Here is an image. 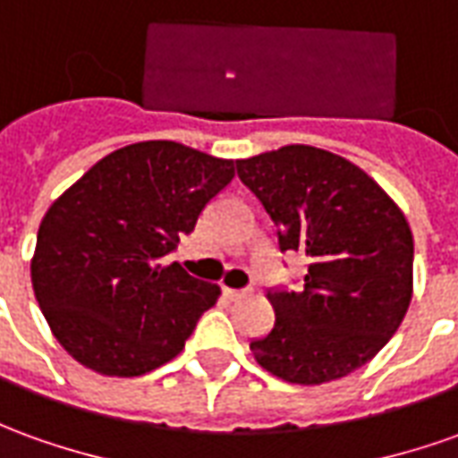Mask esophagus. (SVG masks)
Instances as JSON below:
<instances>
[{
	"label": "esophagus",
	"instance_id": "obj_1",
	"mask_svg": "<svg viewBox=\"0 0 458 458\" xmlns=\"http://www.w3.org/2000/svg\"><path fill=\"white\" fill-rule=\"evenodd\" d=\"M248 295H250V290H230V287H225V297H230V300H240V297Z\"/></svg>",
	"mask_w": 458,
	"mask_h": 458
}]
</instances>
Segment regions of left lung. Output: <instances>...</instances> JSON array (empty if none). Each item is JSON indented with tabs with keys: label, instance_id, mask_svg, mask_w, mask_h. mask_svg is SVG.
Returning a JSON list of instances; mask_svg holds the SVG:
<instances>
[{
	"label": "left lung",
	"instance_id": "left-lung-1",
	"mask_svg": "<svg viewBox=\"0 0 458 458\" xmlns=\"http://www.w3.org/2000/svg\"><path fill=\"white\" fill-rule=\"evenodd\" d=\"M235 165L273 218L280 252L307 258L297 293H267L275 325L250 342L255 360L293 385L347 377L385 347L411 302L404 213L362 168L315 146H283Z\"/></svg>",
	"mask_w": 458,
	"mask_h": 458
}]
</instances>
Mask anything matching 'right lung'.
<instances>
[{
	"instance_id": "right-lung-1",
	"label": "right lung",
	"mask_w": 458,
	"mask_h": 458,
	"mask_svg": "<svg viewBox=\"0 0 458 458\" xmlns=\"http://www.w3.org/2000/svg\"><path fill=\"white\" fill-rule=\"evenodd\" d=\"M235 163L175 140L108 153L41 220L31 284L54 337L106 377L171 362L216 305L218 284L165 265L233 181Z\"/></svg>"
}]
</instances>
